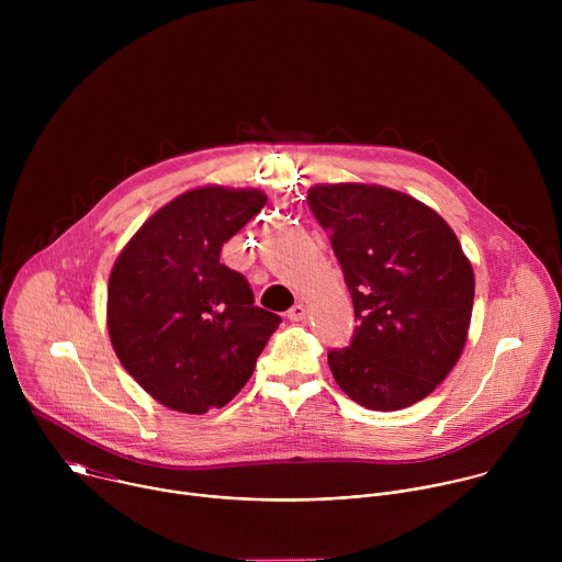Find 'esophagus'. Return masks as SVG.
I'll list each match as a JSON object with an SVG mask.
<instances>
[{"mask_svg": "<svg viewBox=\"0 0 562 562\" xmlns=\"http://www.w3.org/2000/svg\"><path fill=\"white\" fill-rule=\"evenodd\" d=\"M286 317L291 319V323H302V319L306 317L304 304H293V306L286 311Z\"/></svg>", "mask_w": 562, "mask_h": 562, "instance_id": "34e87169", "label": "esophagus"}]
</instances>
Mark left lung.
<instances>
[{
  "instance_id": "left-lung-1",
  "label": "left lung",
  "mask_w": 562,
  "mask_h": 562,
  "mask_svg": "<svg viewBox=\"0 0 562 562\" xmlns=\"http://www.w3.org/2000/svg\"><path fill=\"white\" fill-rule=\"evenodd\" d=\"M331 233L360 325L329 367L353 403L397 412L420 403L456 367L471 323L473 269L451 226L420 200L378 184L308 189Z\"/></svg>"
}]
</instances>
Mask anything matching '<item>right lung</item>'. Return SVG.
I'll use <instances>...</instances> for the list:
<instances>
[{
    "label": "right lung",
    "mask_w": 562,
    "mask_h": 562,
    "mask_svg": "<svg viewBox=\"0 0 562 562\" xmlns=\"http://www.w3.org/2000/svg\"><path fill=\"white\" fill-rule=\"evenodd\" d=\"M260 189L198 187L155 211L117 256L106 327L122 367L159 405L220 409L256 369L280 315L254 306L220 251L260 209Z\"/></svg>",
    "instance_id": "obj_1"
}]
</instances>
